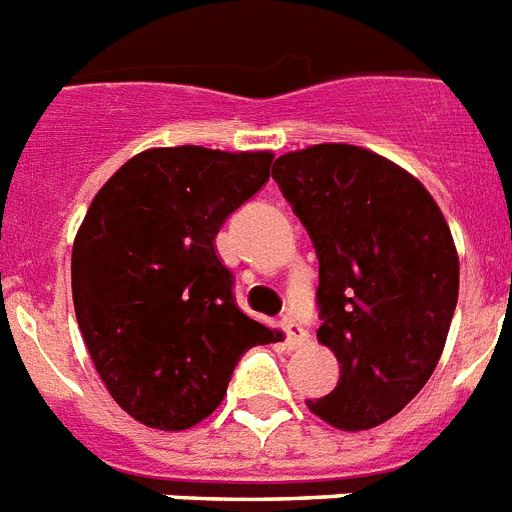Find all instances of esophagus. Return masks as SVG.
<instances>
[{
	"mask_svg": "<svg viewBox=\"0 0 512 512\" xmlns=\"http://www.w3.org/2000/svg\"><path fill=\"white\" fill-rule=\"evenodd\" d=\"M282 333H285V341H288V346H298L301 341H306V327L301 325L298 320H293V317H282Z\"/></svg>",
	"mask_w": 512,
	"mask_h": 512,
	"instance_id": "esophagus-1",
	"label": "esophagus"
}]
</instances>
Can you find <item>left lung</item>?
<instances>
[{"instance_id": "8db88e82", "label": "left lung", "mask_w": 512, "mask_h": 512, "mask_svg": "<svg viewBox=\"0 0 512 512\" xmlns=\"http://www.w3.org/2000/svg\"><path fill=\"white\" fill-rule=\"evenodd\" d=\"M320 261L317 338L341 375L309 410L343 431L402 412L428 383L460 290L436 200L396 163L354 145H314L272 169Z\"/></svg>"}]
</instances>
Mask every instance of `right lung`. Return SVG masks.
<instances>
[{"label":"right lung","mask_w":512,"mask_h":512,"mask_svg":"<svg viewBox=\"0 0 512 512\" xmlns=\"http://www.w3.org/2000/svg\"><path fill=\"white\" fill-rule=\"evenodd\" d=\"M269 166L272 153L145 150L84 216L71 256L76 320L110 396L150 428L208 418L245 351L275 341L237 309L235 277L214 248Z\"/></svg>","instance_id":"1"}]
</instances>
